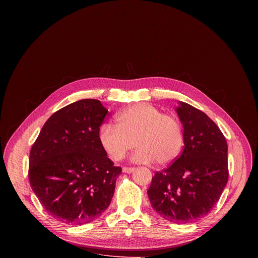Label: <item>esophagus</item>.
I'll list each match as a JSON object with an SVG mask.
<instances>
[{
  "mask_svg": "<svg viewBox=\"0 0 258 258\" xmlns=\"http://www.w3.org/2000/svg\"><path fill=\"white\" fill-rule=\"evenodd\" d=\"M122 171L125 173H132L133 171H135V167H123Z\"/></svg>",
  "mask_w": 258,
  "mask_h": 258,
  "instance_id": "34e87169",
  "label": "esophagus"
}]
</instances>
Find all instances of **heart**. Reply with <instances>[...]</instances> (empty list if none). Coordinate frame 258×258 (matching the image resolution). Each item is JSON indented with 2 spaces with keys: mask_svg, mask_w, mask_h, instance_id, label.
<instances>
[{
  "mask_svg": "<svg viewBox=\"0 0 258 258\" xmlns=\"http://www.w3.org/2000/svg\"><path fill=\"white\" fill-rule=\"evenodd\" d=\"M116 125L105 123L100 127L99 141L113 161H120L138 147L133 159L140 163L154 160L165 165L175 160L183 146L180 122L172 115L163 114L147 103L126 107L116 115Z\"/></svg>",
  "mask_w": 258,
  "mask_h": 258,
  "instance_id": "heart-1",
  "label": "heart"
}]
</instances>
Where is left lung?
<instances>
[{"mask_svg": "<svg viewBox=\"0 0 258 258\" xmlns=\"http://www.w3.org/2000/svg\"><path fill=\"white\" fill-rule=\"evenodd\" d=\"M183 150L171 165L156 171L147 191L153 209L175 224L204 217L217 203L229 178L228 144L201 110L178 102Z\"/></svg>", "mask_w": 258, "mask_h": 258, "instance_id": "1", "label": "left lung"}]
</instances>
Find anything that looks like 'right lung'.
I'll return each mask as SVG.
<instances>
[{"label":"right lung","mask_w":258,"mask_h":258,"mask_svg":"<svg viewBox=\"0 0 258 258\" xmlns=\"http://www.w3.org/2000/svg\"><path fill=\"white\" fill-rule=\"evenodd\" d=\"M107 113L99 100L71 103L46 121L31 147L30 186L60 222L89 224L112 200L121 167L114 166L99 141Z\"/></svg>","instance_id":"add662e5"}]
</instances>
